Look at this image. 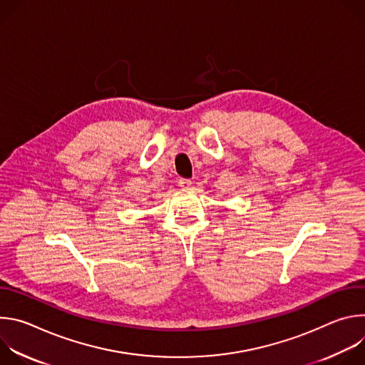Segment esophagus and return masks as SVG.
I'll return each mask as SVG.
<instances>
[{
	"label": "esophagus",
	"mask_w": 365,
	"mask_h": 365,
	"mask_svg": "<svg viewBox=\"0 0 365 365\" xmlns=\"http://www.w3.org/2000/svg\"><path fill=\"white\" fill-rule=\"evenodd\" d=\"M179 186L182 187V189H185V190H187V189H190V186H192V180L190 179H179Z\"/></svg>",
	"instance_id": "obj_1"
}]
</instances>
